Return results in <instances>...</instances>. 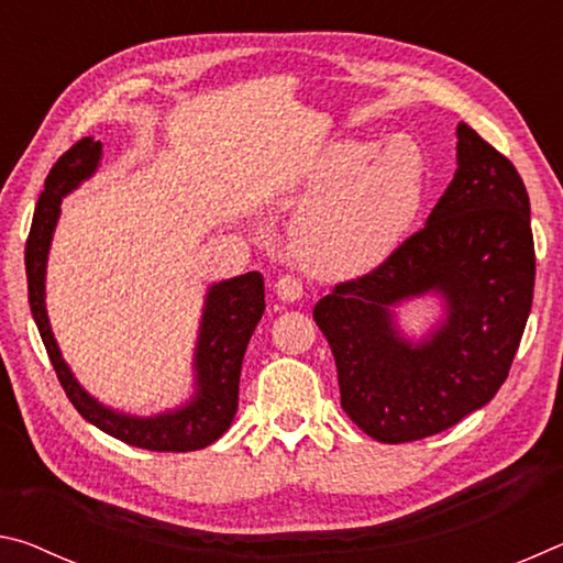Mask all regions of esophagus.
<instances>
[{
	"mask_svg": "<svg viewBox=\"0 0 563 563\" xmlns=\"http://www.w3.org/2000/svg\"><path fill=\"white\" fill-rule=\"evenodd\" d=\"M275 295H278L280 300L285 302H295L302 298V283L298 278H292V275H283V278L275 283Z\"/></svg>",
	"mask_w": 563,
	"mask_h": 563,
	"instance_id": "esophagus-1",
	"label": "esophagus"
}]
</instances>
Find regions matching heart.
Listing matches in <instances>:
<instances>
[{"label":"heart","instance_id":"1","mask_svg":"<svg viewBox=\"0 0 563 563\" xmlns=\"http://www.w3.org/2000/svg\"><path fill=\"white\" fill-rule=\"evenodd\" d=\"M402 136L373 148L347 139L325 148L316 166L318 194L295 225L300 258L322 275H357L377 268L395 251L422 198L424 164L397 148Z\"/></svg>","mask_w":563,"mask_h":563}]
</instances>
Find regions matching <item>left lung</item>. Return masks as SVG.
Here are the masks:
<instances>
[{"label":"left lung","mask_w":563,"mask_h":563,"mask_svg":"<svg viewBox=\"0 0 563 563\" xmlns=\"http://www.w3.org/2000/svg\"><path fill=\"white\" fill-rule=\"evenodd\" d=\"M529 196L511 161L456 126V170L422 231L312 310L338 365L340 405L362 432L399 444L444 432L497 395L533 295ZM437 297L419 341L395 307Z\"/></svg>","instance_id":"8db88e82"}]
</instances>
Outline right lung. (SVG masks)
<instances>
[{
    "instance_id": "add662e5",
    "label": "right lung",
    "mask_w": 563,
    "mask_h": 563,
    "mask_svg": "<svg viewBox=\"0 0 563 563\" xmlns=\"http://www.w3.org/2000/svg\"><path fill=\"white\" fill-rule=\"evenodd\" d=\"M101 141L87 136L56 161L36 203L30 241H26V283L30 308L40 328L44 347L56 369V377L87 422L117 440L151 452H194L213 444L231 427L238 409V385L247 342L265 310V285L261 273H245L238 278L213 283L206 292L203 316L198 325L194 350V393L178 407L158 415H129L99 402L81 387L71 367L62 357L46 312V263L52 238L62 216V201L71 190L89 180L101 166Z\"/></svg>"
}]
</instances>
